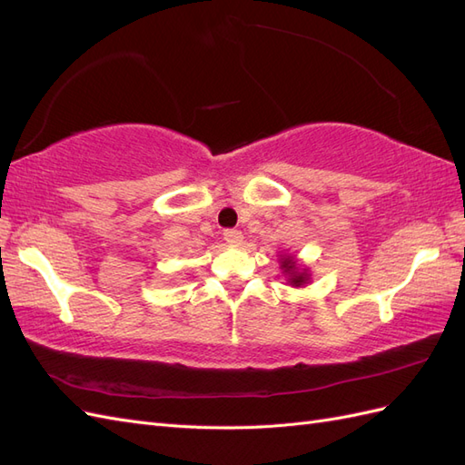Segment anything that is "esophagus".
<instances>
[{
  "label": "esophagus",
  "mask_w": 465,
  "mask_h": 465,
  "mask_svg": "<svg viewBox=\"0 0 465 465\" xmlns=\"http://www.w3.org/2000/svg\"><path fill=\"white\" fill-rule=\"evenodd\" d=\"M223 236H224V241H227L229 244H238L242 241V232L241 231H236V229H227L223 232Z\"/></svg>",
  "instance_id": "obj_1"
}]
</instances>
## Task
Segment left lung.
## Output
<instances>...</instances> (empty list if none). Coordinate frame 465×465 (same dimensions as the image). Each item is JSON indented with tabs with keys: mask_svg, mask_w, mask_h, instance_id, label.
<instances>
[{
	"mask_svg": "<svg viewBox=\"0 0 465 465\" xmlns=\"http://www.w3.org/2000/svg\"><path fill=\"white\" fill-rule=\"evenodd\" d=\"M283 267H285V272H292V270H294L292 258L283 260ZM304 281H306V275H304V273H292V277H291V283H292V285H302Z\"/></svg>",
	"mask_w": 465,
	"mask_h": 465,
	"instance_id": "1",
	"label": "left lung"
}]
</instances>
